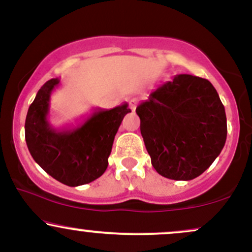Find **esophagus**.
I'll use <instances>...</instances> for the list:
<instances>
[{"mask_svg": "<svg viewBox=\"0 0 252 252\" xmlns=\"http://www.w3.org/2000/svg\"><path fill=\"white\" fill-rule=\"evenodd\" d=\"M137 104H138V98L134 97V98H130V99H129V108L131 109L132 111H135Z\"/></svg>", "mask_w": 252, "mask_h": 252, "instance_id": "34e87169", "label": "esophagus"}]
</instances>
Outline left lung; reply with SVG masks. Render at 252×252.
Listing matches in <instances>:
<instances>
[{"label":"left lung","mask_w":252,"mask_h":252,"mask_svg":"<svg viewBox=\"0 0 252 252\" xmlns=\"http://www.w3.org/2000/svg\"><path fill=\"white\" fill-rule=\"evenodd\" d=\"M136 114L153 167L172 180L202 174L226 141L224 105L204 78L178 74L152 92Z\"/></svg>","instance_id":"left-lung-1"}]
</instances>
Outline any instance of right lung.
Wrapping results in <instances>:
<instances>
[{
	"label": "right lung",
	"mask_w": 252,
	"mask_h": 252,
	"mask_svg": "<svg viewBox=\"0 0 252 252\" xmlns=\"http://www.w3.org/2000/svg\"><path fill=\"white\" fill-rule=\"evenodd\" d=\"M60 80L51 79L37 91L25 123L26 143L34 161L52 178L76 187L96 180L108 168V158L128 104L99 110L72 130H57L47 121L51 94Z\"/></svg>",
	"instance_id": "obj_1"
}]
</instances>
